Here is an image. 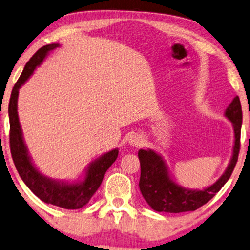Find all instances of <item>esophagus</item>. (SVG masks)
<instances>
[{"label":"esophagus","instance_id":"obj_1","mask_svg":"<svg viewBox=\"0 0 250 250\" xmlns=\"http://www.w3.org/2000/svg\"><path fill=\"white\" fill-rule=\"evenodd\" d=\"M128 142H129V144H131V146H133L140 147V146H143L144 140H143L142 136L139 135V134H133V135H132L131 137H129Z\"/></svg>","mask_w":250,"mask_h":250}]
</instances>
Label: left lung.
I'll list each match as a JSON object with an SVG mask.
<instances>
[{
	"label": "left lung",
	"instance_id": "8db88e82",
	"mask_svg": "<svg viewBox=\"0 0 250 250\" xmlns=\"http://www.w3.org/2000/svg\"><path fill=\"white\" fill-rule=\"evenodd\" d=\"M224 116L232 123L234 144L230 162L223 175L204 189H189L177 184L170 176L168 166L160 154L154 150L139 151L141 164L140 190L144 200L157 212L182 213L195 211L208 203L221 189L232 173L240 150V132L242 110L239 97H234L224 111Z\"/></svg>",
	"mask_w": 250,
	"mask_h": 250
}]
</instances>
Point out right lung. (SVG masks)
<instances>
[{"instance_id":"obj_1","label":"right lung","mask_w":250,"mask_h":250,"mask_svg":"<svg viewBox=\"0 0 250 250\" xmlns=\"http://www.w3.org/2000/svg\"><path fill=\"white\" fill-rule=\"evenodd\" d=\"M59 44H50L42 47L29 60L19 80L14 84L9 103L10 119V149L14 166L21 179L38 198L47 204H53L66 209H78L89 203L103 182L104 173L118 157V149H114L100 155L91 161L85 169L84 177L79 182H64L52 179L35 167L24 143L22 129L18 116V97L19 89L27 82L36 67L39 66L49 52L59 47Z\"/></svg>"}]
</instances>
